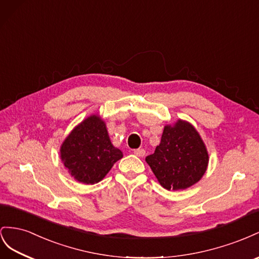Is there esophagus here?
Returning a JSON list of instances; mask_svg holds the SVG:
<instances>
[{"label":"esophagus","instance_id":"obj_1","mask_svg":"<svg viewBox=\"0 0 259 259\" xmlns=\"http://www.w3.org/2000/svg\"><path fill=\"white\" fill-rule=\"evenodd\" d=\"M134 154L137 155V156H139V157H143L145 155V151L143 149H138V150L134 151Z\"/></svg>","mask_w":259,"mask_h":259}]
</instances>
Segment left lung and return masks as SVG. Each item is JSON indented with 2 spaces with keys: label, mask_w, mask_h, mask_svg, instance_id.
<instances>
[{
  "label": "left lung",
  "mask_w": 259,
  "mask_h": 259,
  "mask_svg": "<svg viewBox=\"0 0 259 259\" xmlns=\"http://www.w3.org/2000/svg\"><path fill=\"white\" fill-rule=\"evenodd\" d=\"M145 160L162 188L177 191L186 190L202 179L209 156L194 125L178 119L165 125L159 145Z\"/></svg>",
  "instance_id": "left-lung-1"
}]
</instances>
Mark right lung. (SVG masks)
<instances>
[{"instance_id":"1","label":"right lung","mask_w":259,"mask_h":259,"mask_svg":"<svg viewBox=\"0 0 259 259\" xmlns=\"http://www.w3.org/2000/svg\"><path fill=\"white\" fill-rule=\"evenodd\" d=\"M61 159L73 179L94 184L104 179L122 152L110 141L105 121L98 114L83 119L61 145Z\"/></svg>"}]
</instances>
